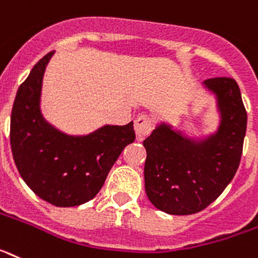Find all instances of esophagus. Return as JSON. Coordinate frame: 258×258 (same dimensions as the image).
Segmentation results:
<instances>
[{
  "instance_id": "34e87169",
  "label": "esophagus",
  "mask_w": 258,
  "mask_h": 258,
  "mask_svg": "<svg viewBox=\"0 0 258 258\" xmlns=\"http://www.w3.org/2000/svg\"><path fill=\"white\" fill-rule=\"evenodd\" d=\"M151 129H153V120H151L150 116H147V114L138 116L136 122H134V131H136L138 140H144L145 137H147Z\"/></svg>"
}]
</instances>
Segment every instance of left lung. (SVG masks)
<instances>
[{"label": "left lung", "instance_id": "obj_1", "mask_svg": "<svg viewBox=\"0 0 258 258\" xmlns=\"http://www.w3.org/2000/svg\"><path fill=\"white\" fill-rule=\"evenodd\" d=\"M205 87L217 98V132L202 140L185 137L160 122L144 141L145 189L156 209L189 215L208 208L234 179L243 153L246 111L236 81L210 78Z\"/></svg>", "mask_w": 258, "mask_h": 258}]
</instances>
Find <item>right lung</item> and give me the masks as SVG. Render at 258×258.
<instances>
[{"label":"right lung","instance_id":"1","mask_svg":"<svg viewBox=\"0 0 258 258\" xmlns=\"http://www.w3.org/2000/svg\"><path fill=\"white\" fill-rule=\"evenodd\" d=\"M49 52L19 86L10 120V145L22 179L41 200L70 208L90 201L102 189L125 146L134 142L133 121L104 125L87 136H69L44 120L43 76Z\"/></svg>","mask_w":258,"mask_h":258}]
</instances>
